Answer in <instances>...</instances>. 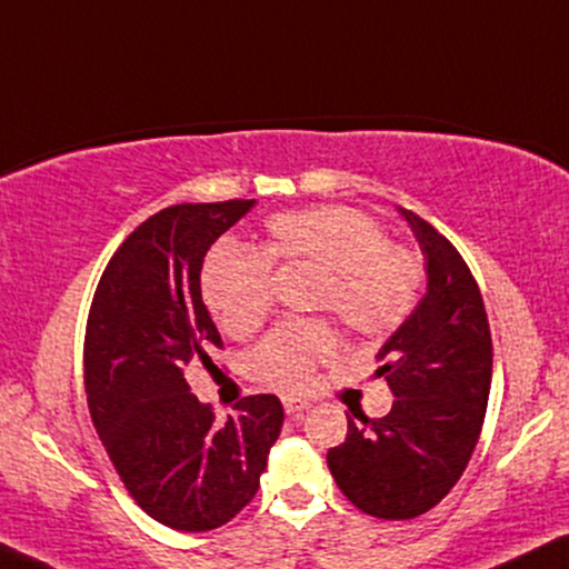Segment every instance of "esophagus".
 Wrapping results in <instances>:
<instances>
[{"mask_svg":"<svg viewBox=\"0 0 569 569\" xmlns=\"http://www.w3.org/2000/svg\"><path fill=\"white\" fill-rule=\"evenodd\" d=\"M282 403H284V411L290 413V417H298V413H303V411L311 409V403L303 401V398H296V396H284Z\"/></svg>","mask_w":569,"mask_h":569,"instance_id":"obj_1","label":"esophagus"}]
</instances>
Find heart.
<instances>
[{
	"label": "heart",
	"mask_w": 569,
	"mask_h": 569,
	"mask_svg": "<svg viewBox=\"0 0 569 569\" xmlns=\"http://www.w3.org/2000/svg\"><path fill=\"white\" fill-rule=\"evenodd\" d=\"M271 261L321 269L319 311H332L356 338H385L409 319L422 266L388 244L371 216L348 206L290 210L269 221L263 250L216 248L202 269V296L223 332L244 338L271 311ZM335 350L321 321H287L248 353V375L271 388H303L317 363Z\"/></svg>",
	"instance_id": "obj_1"
}]
</instances>
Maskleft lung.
Wrapping results in <instances>:
<instances>
[{
    "label": "left lung",
    "mask_w": 569,
    "mask_h": 569,
    "mask_svg": "<svg viewBox=\"0 0 569 569\" xmlns=\"http://www.w3.org/2000/svg\"><path fill=\"white\" fill-rule=\"evenodd\" d=\"M401 210L425 256L427 292L377 353L390 385L382 419L348 417L327 467L356 509L413 520L448 496L469 465L486 419L493 346L480 287L432 223Z\"/></svg>",
    "instance_id": "obj_1"
}]
</instances>
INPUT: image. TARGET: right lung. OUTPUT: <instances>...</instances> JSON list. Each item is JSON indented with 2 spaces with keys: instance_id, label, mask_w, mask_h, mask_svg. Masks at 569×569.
<instances>
[{
  "instance_id": "add662e5",
  "label": "right lung",
  "mask_w": 569,
  "mask_h": 569,
  "mask_svg": "<svg viewBox=\"0 0 569 569\" xmlns=\"http://www.w3.org/2000/svg\"><path fill=\"white\" fill-rule=\"evenodd\" d=\"M256 200L181 202L139 223L104 266L87 319L83 385L118 478L152 520L206 532L248 507L284 422L277 396H248L227 422L184 369L221 335L202 303L206 252Z\"/></svg>"
}]
</instances>
